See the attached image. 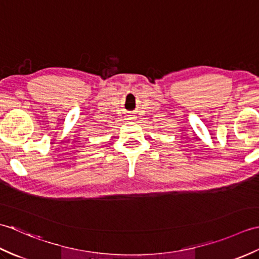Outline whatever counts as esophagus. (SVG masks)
I'll return each instance as SVG.
<instances>
[{
	"mask_svg": "<svg viewBox=\"0 0 259 259\" xmlns=\"http://www.w3.org/2000/svg\"><path fill=\"white\" fill-rule=\"evenodd\" d=\"M129 118H130V119H133V117H129Z\"/></svg>",
	"mask_w": 259,
	"mask_h": 259,
	"instance_id": "esophagus-1",
	"label": "esophagus"
}]
</instances>
